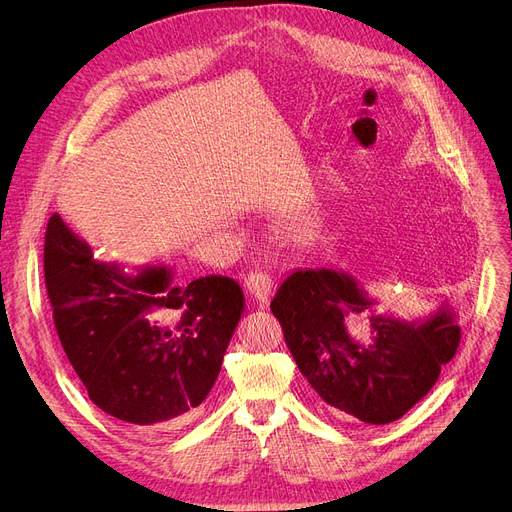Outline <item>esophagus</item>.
<instances>
[{
  "instance_id": "obj_1",
  "label": "esophagus",
  "mask_w": 512,
  "mask_h": 512,
  "mask_svg": "<svg viewBox=\"0 0 512 512\" xmlns=\"http://www.w3.org/2000/svg\"><path fill=\"white\" fill-rule=\"evenodd\" d=\"M246 287H248L250 295L256 299L258 304H268L270 287H273V279H270V275L262 273V270H256V273H250L246 277Z\"/></svg>"
}]
</instances>
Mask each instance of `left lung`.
Returning <instances> with one entry per match:
<instances>
[{"label": "left lung", "mask_w": 512, "mask_h": 512, "mask_svg": "<svg viewBox=\"0 0 512 512\" xmlns=\"http://www.w3.org/2000/svg\"><path fill=\"white\" fill-rule=\"evenodd\" d=\"M376 299L343 270L297 268L270 310L295 364L337 417L384 426L403 417L436 384L457 353L461 328L448 302L419 320L376 314ZM373 312V341L350 339L346 320Z\"/></svg>", "instance_id": "left-lung-1"}]
</instances>
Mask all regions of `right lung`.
<instances>
[{
  "instance_id": "obj_1",
  "label": "right lung",
  "mask_w": 512,
  "mask_h": 512,
  "mask_svg": "<svg viewBox=\"0 0 512 512\" xmlns=\"http://www.w3.org/2000/svg\"><path fill=\"white\" fill-rule=\"evenodd\" d=\"M45 285L59 341L90 401L155 430L196 415L246 304L229 277L182 287L167 266L130 275L95 258L57 213L45 233Z\"/></svg>"
}]
</instances>
